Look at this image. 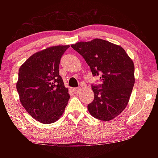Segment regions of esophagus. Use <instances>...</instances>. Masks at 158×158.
<instances>
[{"label":"esophagus","mask_w":158,"mask_h":158,"mask_svg":"<svg viewBox=\"0 0 158 158\" xmlns=\"http://www.w3.org/2000/svg\"><path fill=\"white\" fill-rule=\"evenodd\" d=\"M73 90L74 93H78L80 91V90H81V88H80V87L74 88V89H73Z\"/></svg>","instance_id":"34e87169"}]
</instances>
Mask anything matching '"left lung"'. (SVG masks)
I'll list each match as a JSON object with an SVG mask.
<instances>
[{
    "label": "left lung",
    "instance_id": "left-lung-1",
    "mask_svg": "<svg viewBox=\"0 0 158 158\" xmlns=\"http://www.w3.org/2000/svg\"><path fill=\"white\" fill-rule=\"evenodd\" d=\"M71 47L84 57L93 76L101 75L102 84L92 85L94 100L88 105L89 113L100 121L113 120L129 102L135 81L132 60L123 48L102 39Z\"/></svg>",
    "mask_w": 158,
    "mask_h": 158
}]
</instances>
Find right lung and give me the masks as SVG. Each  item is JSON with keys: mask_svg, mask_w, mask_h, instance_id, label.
Segmentation results:
<instances>
[{"mask_svg": "<svg viewBox=\"0 0 158 158\" xmlns=\"http://www.w3.org/2000/svg\"><path fill=\"white\" fill-rule=\"evenodd\" d=\"M69 45L46 48L35 53L19 69L17 90L26 111L37 121L49 124L62 116L69 99L59 75V64Z\"/></svg>", "mask_w": 158, "mask_h": 158, "instance_id": "1", "label": "right lung"}]
</instances>
